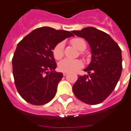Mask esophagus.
Segmentation results:
<instances>
[{
    "label": "esophagus",
    "mask_w": 131,
    "mask_h": 131,
    "mask_svg": "<svg viewBox=\"0 0 131 131\" xmlns=\"http://www.w3.org/2000/svg\"><path fill=\"white\" fill-rule=\"evenodd\" d=\"M67 74H68V72H63V76H66Z\"/></svg>",
    "instance_id": "obj_1"
}]
</instances>
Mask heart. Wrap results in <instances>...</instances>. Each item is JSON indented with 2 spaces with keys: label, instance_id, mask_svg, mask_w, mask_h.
I'll use <instances>...</instances> for the list:
<instances>
[{
  "label": "heart",
  "instance_id": "1",
  "mask_svg": "<svg viewBox=\"0 0 131 131\" xmlns=\"http://www.w3.org/2000/svg\"><path fill=\"white\" fill-rule=\"evenodd\" d=\"M71 44L79 51H84L86 49V44L82 38H76L71 40ZM64 54V42H60L55 45L53 49V57L56 60H59ZM82 54V52H81ZM83 66L82 61L80 59H64L59 63V69L62 72H73L80 69Z\"/></svg>",
  "mask_w": 131,
  "mask_h": 131
}]
</instances>
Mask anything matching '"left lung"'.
Wrapping results in <instances>:
<instances>
[{"label":"left lung","instance_id":"left-lung-1","mask_svg":"<svg viewBox=\"0 0 131 131\" xmlns=\"http://www.w3.org/2000/svg\"><path fill=\"white\" fill-rule=\"evenodd\" d=\"M84 38L91 49L92 59L78 76L72 90L79 100L89 105L103 102L114 90L122 73V54L118 45L107 33L93 27L72 31Z\"/></svg>","mask_w":131,"mask_h":131}]
</instances>
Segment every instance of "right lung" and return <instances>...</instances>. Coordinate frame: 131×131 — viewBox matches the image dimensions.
Returning <instances> with one entry per match:
<instances>
[{"label":"right lung","mask_w":131,"mask_h":131,"mask_svg":"<svg viewBox=\"0 0 131 131\" xmlns=\"http://www.w3.org/2000/svg\"><path fill=\"white\" fill-rule=\"evenodd\" d=\"M73 36L66 30L42 27L19 42L12 59L13 74L17 90L25 101L42 105L55 97L63 74L55 71L57 64L52 50L59 42Z\"/></svg>","instance_id":"obj_1"}]
</instances>
